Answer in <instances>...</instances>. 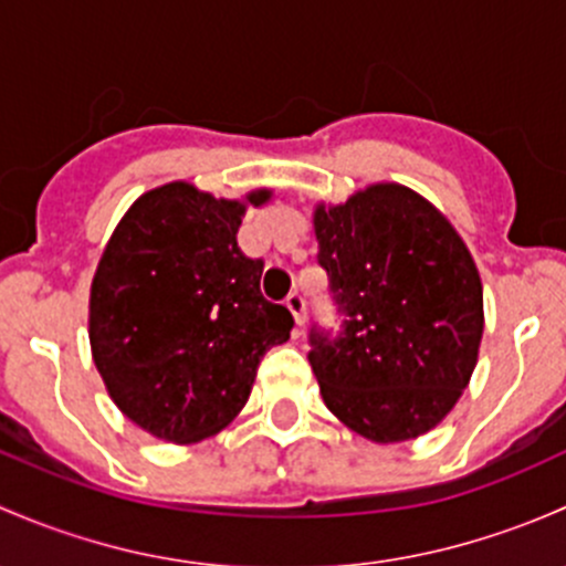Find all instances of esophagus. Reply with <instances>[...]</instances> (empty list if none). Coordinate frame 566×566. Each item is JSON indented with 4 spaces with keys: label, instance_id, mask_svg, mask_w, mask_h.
<instances>
[{
    "label": "esophagus",
    "instance_id": "obj_1",
    "mask_svg": "<svg viewBox=\"0 0 566 566\" xmlns=\"http://www.w3.org/2000/svg\"><path fill=\"white\" fill-rule=\"evenodd\" d=\"M285 307H289L291 316H294L296 326L305 324V296H302L300 291H291V294L285 296Z\"/></svg>",
    "mask_w": 566,
    "mask_h": 566
}]
</instances>
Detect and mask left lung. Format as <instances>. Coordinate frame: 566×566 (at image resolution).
<instances>
[{"label":"left lung","instance_id":"1","mask_svg":"<svg viewBox=\"0 0 566 566\" xmlns=\"http://www.w3.org/2000/svg\"><path fill=\"white\" fill-rule=\"evenodd\" d=\"M318 264L343 332H311L326 409L376 444L417 439L469 387L485 313L482 281L450 220L398 182L316 203Z\"/></svg>","mask_w":566,"mask_h":566}]
</instances>
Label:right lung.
Listing matches in <instances>:
<instances>
[{
	"instance_id": "obj_1",
	"label": "right lung",
	"mask_w": 566,
	"mask_h": 566,
	"mask_svg": "<svg viewBox=\"0 0 566 566\" xmlns=\"http://www.w3.org/2000/svg\"><path fill=\"white\" fill-rule=\"evenodd\" d=\"M272 190L214 198L168 182L133 201L90 291V346L111 400L174 444L223 430L253 389L261 357L291 335L289 307L261 294L264 261L237 231Z\"/></svg>"
}]
</instances>
